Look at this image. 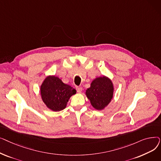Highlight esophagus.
<instances>
[{"instance_id":"obj_1","label":"esophagus","mask_w":161,"mask_h":161,"mask_svg":"<svg viewBox=\"0 0 161 161\" xmlns=\"http://www.w3.org/2000/svg\"><path fill=\"white\" fill-rule=\"evenodd\" d=\"M75 88H76V90H77L78 92H81L82 91V90H83L82 87H80V86H77Z\"/></svg>"}]
</instances>
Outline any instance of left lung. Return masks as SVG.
<instances>
[{
    "label": "left lung",
    "instance_id": "8db88e82",
    "mask_svg": "<svg viewBox=\"0 0 161 161\" xmlns=\"http://www.w3.org/2000/svg\"><path fill=\"white\" fill-rule=\"evenodd\" d=\"M114 87L111 80L103 76L96 78L86 91V95L91 105L98 110L104 109L113 97Z\"/></svg>",
    "mask_w": 161,
    "mask_h": 161
}]
</instances>
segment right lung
<instances>
[{
  "label": "right lung",
  "mask_w": 161,
  "mask_h": 161,
  "mask_svg": "<svg viewBox=\"0 0 161 161\" xmlns=\"http://www.w3.org/2000/svg\"><path fill=\"white\" fill-rule=\"evenodd\" d=\"M41 95L45 104L53 111L63 110L66 106L70 97L76 91L71 86L63 83L55 76H48L40 88Z\"/></svg>",
  "instance_id": "obj_1"
}]
</instances>
